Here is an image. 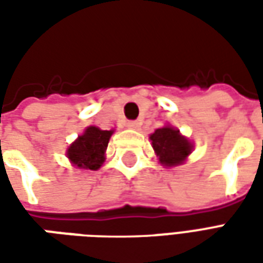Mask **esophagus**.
<instances>
[{
    "label": "esophagus",
    "mask_w": 263,
    "mask_h": 263,
    "mask_svg": "<svg viewBox=\"0 0 263 263\" xmlns=\"http://www.w3.org/2000/svg\"><path fill=\"white\" fill-rule=\"evenodd\" d=\"M125 125L126 128H129V129H138V128H139V122H138V121H128Z\"/></svg>",
    "instance_id": "esophagus-1"
}]
</instances>
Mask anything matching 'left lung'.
Wrapping results in <instances>:
<instances>
[{
  "mask_svg": "<svg viewBox=\"0 0 263 263\" xmlns=\"http://www.w3.org/2000/svg\"><path fill=\"white\" fill-rule=\"evenodd\" d=\"M151 141L160 163L166 166L180 165L192 152L190 142L172 126L156 129L151 135Z\"/></svg>",
  "mask_w": 263,
  "mask_h": 263,
  "instance_id": "obj_1",
  "label": "left lung"
}]
</instances>
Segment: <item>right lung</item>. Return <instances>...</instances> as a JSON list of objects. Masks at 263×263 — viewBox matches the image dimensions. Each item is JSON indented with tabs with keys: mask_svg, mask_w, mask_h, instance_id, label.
I'll use <instances>...</instances> for the list:
<instances>
[{
	"mask_svg": "<svg viewBox=\"0 0 263 263\" xmlns=\"http://www.w3.org/2000/svg\"><path fill=\"white\" fill-rule=\"evenodd\" d=\"M112 131H101L96 126H88L84 134L70 145L67 156L77 167L97 171L104 162V154L108 146Z\"/></svg>",
	"mask_w": 263,
	"mask_h": 263,
	"instance_id": "right-lung-1",
	"label": "right lung"
}]
</instances>
